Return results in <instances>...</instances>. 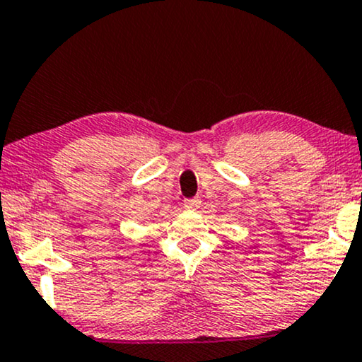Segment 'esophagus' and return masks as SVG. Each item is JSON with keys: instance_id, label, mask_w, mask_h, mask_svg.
Masks as SVG:
<instances>
[{"instance_id": "obj_1", "label": "esophagus", "mask_w": 362, "mask_h": 362, "mask_svg": "<svg viewBox=\"0 0 362 362\" xmlns=\"http://www.w3.org/2000/svg\"><path fill=\"white\" fill-rule=\"evenodd\" d=\"M199 206H201V201L199 199H186L185 201V208L186 209L196 211V209H199Z\"/></svg>"}]
</instances>
